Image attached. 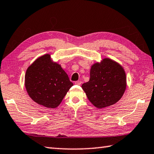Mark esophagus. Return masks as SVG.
Returning <instances> with one entry per match:
<instances>
[{
  "label": "esophagus",
  "mask_w": 154,
  "mask_h": 154,
  "mask_svg": "<svg viewBox=\"0 0 154 154\" xmlns=\"http://www.w3.org/2000/svg\"><path fill=\"white\" fill-rule=\"evenodd\" d=\"M75 83L76 85H80L81 84H82V82L81 81H77V82H75Z\"/></svg>",
  "instance_id": "34e87169"
}]
</instances>
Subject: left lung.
<instances>
[{"instance_id":"1","label":"left lung","mask_w":154,"mask_h":154,"mask_svg":"<svg viewBox=\"0 0 154 154\" xmlns=\"http://www.w3.org/2000/svg\"><path fill=\"white\" fill-rule=\"evenodd\" d=\"M126 75L119 64L109 58L96 63L90 70V79L82 88L92 104L103 108L115 104L126 89Z\"/></svg>"}]
</instances>
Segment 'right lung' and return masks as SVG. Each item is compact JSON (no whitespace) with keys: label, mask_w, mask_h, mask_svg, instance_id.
Masks as SVG:
<instances>
[{"label":"right lung","mask_w":154,"mask_h":154,"mask_svg":"<svg viewBox=\"0 0 154 154\" xmlns=\"http://www.w3.org/2000/svg\"><path fill=\"white\" fill-rule=\"evenodd\" d=\"M25 85L33 101L54 108L60 104L73 83L60 65L53 63L49 54H45L27 69Z\"/></svg>","instance_id":"add662e5"}]
</instances>
